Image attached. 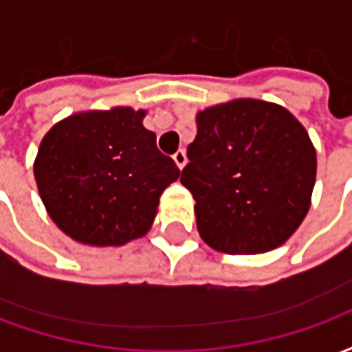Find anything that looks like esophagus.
<instances>
[{
  "label": "esophagus",
  "instance_id": "esophagus-1",
  "mask_svg": "<svg viewBox=\"0 0 352 352\" xmlns=\"http://www.w3.org/2000/svg\"><path fill=\"white\" fill-rule=\"evenodd\" d=\"M173 160H175L177 168L179 169L184 168V164H186V153H184L183 148H181V151H177V153L173 154Z\"/></svg>",
  "mask_w": 352,
  "mask_h": 352
}]
</instances>
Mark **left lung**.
<instances>
[{"mask_svg": "<svg viewBox=\"0 0 352 352\" xmlns=\"http://www.w3.org/2000/svg\"><path fill=\"white\" fill-rule=\"evenodd\" d=\"M186 154L181 183L196 199L199 236L214 251H272L307 214L317 156L287 109L258 100L206 109Z\"/></svg>", "mask_w": 352, "mask_h": 352, "instance_id": "1", "label": "left lung"}]
</instances>
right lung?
Masks as SVG:
<instances>
[{
    "mask_svg": "<svg viewBox=\"0 0 352 352\" xmlns=\"http://www.w3.org/2000/svg\"><path fill=\"white\" fill-rule=\"evenodd\" d=\"M143 111L116 107L65 118L45 135L35 181L50 219L98 247L145 236L179 168L143 128Z\"/></svg>",
    "mask_w": 352,
    "mask_h": 352,
    "instance_id": "obj_1",
    "label": "right lung"
}]
</instances>
